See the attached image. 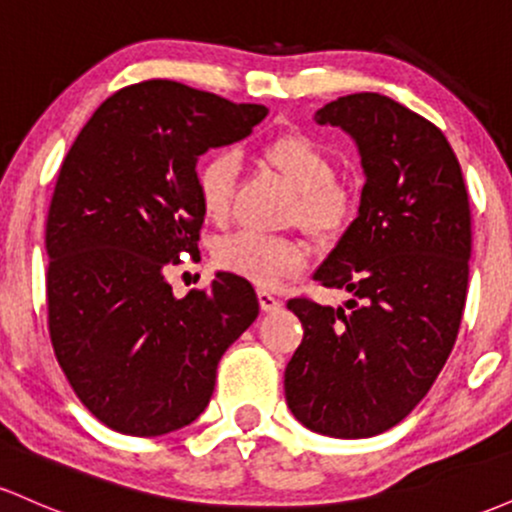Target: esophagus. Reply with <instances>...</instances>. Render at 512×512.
Masks as SVG:
<instances>
[{"mask_svg":"<svg viewBox=\"0 0 512 512\" xmlns=\"http://www.w3.org/2000/svg\"><path fill=\"white\" fill-rule=\"evenodd\" d=\"M257 298H260V308L264 310V313H272V310L281 308V298L272 291L260 289V291H257Z\"/></svg>","mask_w":512,"mask_h":512,"instance_id":"34e87169","label":"esophagus"}]
</instances>
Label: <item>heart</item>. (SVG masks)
<instances>
[{
    "label": "heart",
    "mask_w": 512,
    "mask_h": 512,
    "mask_svg": "<svg viewBox=\"0 0 512 512\" xmlns=\"http://www.w3.org/2000/svg\"><path fill=\"white\" fill-rule=\"evenodd\" d=\"M262 161L279 170L296 190L289 223H298L317 240L339 238L358 214V197L351 185L334 178L337 166L330 151L305 132H281L260 149ZM236 161L228 151H214L197 166V195L209 221H226ZM214 260L226 272L243 276L264 289H276L308 267L310 248L298 238H269L236 233L216 243Z\"/></svg>",
    "instance_id": "b5f03b06"
}]
</instances>
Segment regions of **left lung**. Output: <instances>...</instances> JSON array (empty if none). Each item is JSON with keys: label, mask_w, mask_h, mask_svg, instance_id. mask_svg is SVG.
<instances>
[{"label": "left lung", "mask_w": 512, "mask_h": 512, "mask_svg": "<svg viewBox=\"0 0 512 512\" xmlns=\"http://www.w3.org/2000/svg\"><path fill=\"white\" fill-rule=\"evenodd\" d=\"M356 139L366 185L358 216L315 281L354 293L346 308L291 298L303 342L284 373L286 404L332 438L397 426L448 361L467 301L472 214L445 134L380 93L317 110Z\"/></svg>", "instance_id": "obj_1"}]
</instances>
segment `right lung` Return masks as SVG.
Instances as JSON below:
<instances>
[{"label":"right lung","instance_id":"right-lung-1","mask_svg":"<svg viewBox=\"0 0 512 512\" xmlns=\"http://www.w3.org/2000/svg\"><path fill=\"white\" fill-rule=\"evenodd\" d=\"M269 110L178 81L115 91L64 156L45 226L48 330L69 385L101 424L163 436L209 404L216 366L260 313L243 276L175 298L199 257L197 158L248 137Z\"/></svg>","mask_w":512,"mask_h":512}]
</instances>
